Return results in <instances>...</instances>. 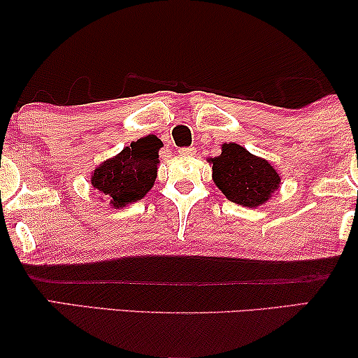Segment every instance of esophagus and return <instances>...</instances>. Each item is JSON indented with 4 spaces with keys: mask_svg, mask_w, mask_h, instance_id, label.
Instances as JSON below:
<instances>
[{
    "mask_svg": "<svg viewBox=\"0 0 358 358\" xmlns=\"http://www.w3.org/2000/svg\"><path fill=\"white\" fill-rule=\"evenodd\" d=\"M195 151H197V150H195L194 146H184V148L179 150V153L184 155V156H194Z\"/></svg>",
    "mask_w": 358,
    "mask_h": 358,
    "instance_id": "obj_1",
    "label": "esophagus"
}]
</instances>
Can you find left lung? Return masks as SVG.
Listing matches in <instances>:
<instances>
[{
  "instance_id": "1",
  "label": "left lung",
  "mask_w": 358,
  "mask_h": 358,
  "mask_svg": "<svg viewBox=\"0 0 358 358\" xmlns=\"http://www.w3.org/2000/svg\"><path fill=\"white\" fill-rule=\"evenodd\" d=\"M213 180L228 200L243 207H259L267 202L280 184V176L266 159L252 156L236 143H224L222 155L210 158Z\"/></svg>"
}]
</instances>
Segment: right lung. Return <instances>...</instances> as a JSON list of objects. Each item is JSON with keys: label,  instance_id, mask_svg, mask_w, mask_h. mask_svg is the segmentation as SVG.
I'll list each match as a JSON object with an SVG mask.
<instances>
[{"label": "right lung", "instance_id": "right-lung-1", "mask_svg": "<svg viewBox=\"0 0 358 358\" xmlns=\"http://www.w3.org/2000/svg\"><path fill=\"white\" fill-rule=\"evenodd\" d=\"M161 145V140L155 135L131 141L115 158L106 161L94 171L92 187L107 195L117 208L140 200L155 184Z\"/></svg>", "mask_w": 358, "mask_h": 358}]
</instances>
